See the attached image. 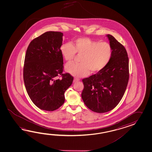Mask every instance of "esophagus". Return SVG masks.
I'll return each instance as SVG.
<instances>
[{
  "mask_svg": "<svg viewBox=\"0 0 152 152\" xmlns=\"http://www.w3.org/2000/svg\"><path fill=\"white\" fill-rule=\"evenodd\" d=\"M80 80L79 79H77V78H75V79H74V80H73V82L74 83H76V82H77V81H79Z\"/></svg>",
  "mask_w": 152,
  "mask_h": 152,
  "instance_id": "34e87169",
  "label": "esophagus"
}]
</instances>
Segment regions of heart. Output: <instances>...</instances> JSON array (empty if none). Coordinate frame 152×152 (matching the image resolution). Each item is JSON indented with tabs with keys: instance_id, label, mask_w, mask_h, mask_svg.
Listing matches in <instances>:
<instances>
[{
	"instance_id": "b5f03b06",
	"label": "heart",
	"mask_w": 152,
	"mask_h": 152,
	"mask_svg": "<svg viewBox=\"0 0 152 152\" xmlns=\"http://www.w3.org/2000/svg\"><path fill=\"white\" fill-rule=\"evenodd\" d=\"M63 58L67 62H72L76 54L81 55L80 64L69 63L65 66V70L77 77L87 76L92 73L101 71L109 64L113 56V50L110 43L99 42L88 37H80L72 43H65L60 47Z\"/></svg>"
}]
</instances>
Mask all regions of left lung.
I'll use <instances>...</instances> for the list:
<instances>
[{"label":"left lung","mask_w":152,"mask_h":152,"mask_svg":"<svg viewBox=\"0 0 152 152\" xmlns=\"http://www.w3.org/2000/svg\"><path fill=\"white\" fill-rule=\"evenodd\" d=\"M113 53L102 71L83 79L81 97L86 106L98 113L113 110L122 99L129 80V58L126 49L111 35H107Z\"/></svg>","instance_id":"1"}]
</instances>
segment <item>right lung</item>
I'll list each match as a JSON object with an SVG mask.
<instances>
[{
	"mask_svg": "<svg viewBox=\"0 0 152 152\" xmlns=\"http://www.w3.org/2000/svg\"><path fill=\"white\" fill-rule=\"evenodd\" d=\"M62 36L61 32H45L31 41L26 52L23 68L26 90L41 110L52 111L62 106L65 92L73 80L70 74L62 73ZM60 75L62 78L58 79Z\"/></svg>",
	"mask_w": 152,
	"mask_h": 152,
	"instance_id": "obj_1",
	"label": "right lung"
}]
</instances>
